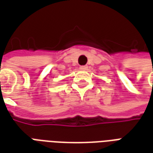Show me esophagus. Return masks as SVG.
<instances>
[{
    "instance_id": "1",
    "label": "esophagus",
    "mask_w": 153,
    "mask_h": 153,
    "mask_svg": "<svg viewBox=\"0 0 153 153\" xmlns=\"http://www.w3.org/2000/svg\"><path fill=\"white\" fill-rule=\"evenodd\" d=\"M80 70H86L88 69V65H81L79 67Z\"/></svg>"
}]
</instances>
